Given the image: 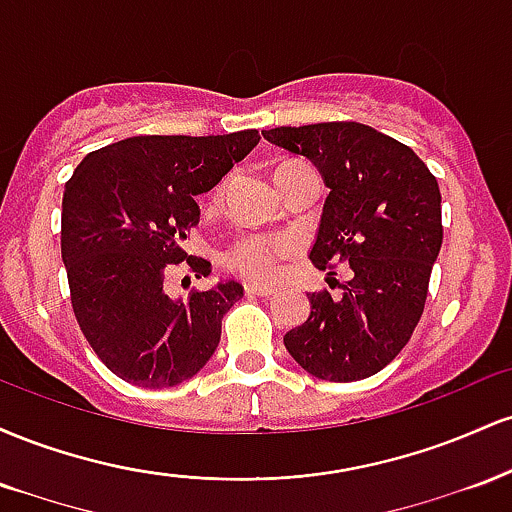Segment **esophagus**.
<instances>
[{
	"label": "esophagus",
	"mask_w": 512,
	"mask_h": 512,
	"mask_svg": "<svg viewBox=\"0 0 512 512\" xmlns=\"http://www.w3.org/2000/svg\"><path fill=\"white\" fill-rule=\"evenodd\" d=\"M245 293L248 296H262V298H269L274 296L276 289L274 286H260V284H245Z\"/></svg>",
	"instance_id": "obj_1"
}]
</instances>
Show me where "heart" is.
I'll return each instance as SVG.
<instances>
[{
	"mask_svg": "<svg viewBox=\"0 0 512 512\" xmlns=\"http://www.w3.org/2000/svg\"><path fill=\"white\" fill-rule=\"evenodd\" d=\"M228 180H223L214 190V197H221ZM298 243L289 233H245L233 240L223 250V264L233 274L248 281H269L279 274L281 262L296 252Z\"/></svg>",
	"mask_w": 512,
	"mask_h": 512,
	"instance_id": "1",
	"label": "heart"
}]
</instances>
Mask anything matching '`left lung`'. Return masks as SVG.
Here are the masks:
<instances>
[{
	"mask_svg": "<svg viewBox=\"0 0 512 512\" xmlns=\"http://www.w3.org/2000/svg\"><path fill=\"white\" fill-rule=\"evenodd\" d=\"M264 139L315 163L330 195L310 260L344 293H310V315L284 344L301 368L330 383L383 370L407 346L443 245L438 180L407 144L361 122L264 129Z\"/></svg>",
	"mask_w": 512,
	"mask_h": 512,
	"instance_id": "left-lung-1",
	"label": "left lung"
}]
</instances>
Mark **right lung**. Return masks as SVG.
<instances>
[{"label":"right lung","instance_id":"add662e5","mask_svg":"<svg viewBox=\"0 0 512 512\" xmlns=\"http://www.w3.org/2000/svg\"><path fill=\"white\" fill-rule=\"evenodd\" d=\"M260 142L257 129L216 137H129L91 151L64 185L62 260L86 342L117 378L173 387L199 373L221 339V317L243 298L226 281L173 301L168 269L211 262L180 248L199 223L197 195Z\"/></svg>","mask_w":512,"mask_h":512}]
</instances>
